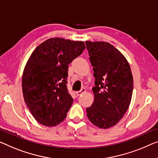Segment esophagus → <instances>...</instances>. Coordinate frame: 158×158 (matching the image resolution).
Segmentation results:
<instances>
[{
  "label": "esophagus",
  "instance_id": "obj_1",
  "mask_svg": "<svg viewBox=\"0 0 158 158\" xmlns=\"http://www.w3.org/2000/svg\"><path fill=\"white\" fill-rule=\"evenodd\" d=\"M85 92H86V89H82L81 91H77V92H76V95H77V96H81L82 94H84V93H85Z\"/></svg>",
  "mask_w": 158,
  "mask_h": 158
}]
</instances>
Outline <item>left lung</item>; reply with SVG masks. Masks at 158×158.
Here are the masks:
<instances>
[{
	"label": "left lung",
	"instance_id": "8db88e82",
	"mask_svg": "<svg viewBox=\"0 0 158 158\" xmlns=\"http://www.w3.org/2000/svg\"><path fill=\"white\" fill-rule=\"evenodd\" d=\"M89 60L94 67V101L86 109L94 126L109 128L118 123L131 102L133 78L126 58L106 42L86 41Z\"/></svg>",
	"mask_w": 158,
	"mask_h": 158
}]
</instances>
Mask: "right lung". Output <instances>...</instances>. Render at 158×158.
<instances>
[{"label":"right lung","instance_id":"1","mask_svg":"<svg viewBox=\"0 0 158 158\" xmlns=\"http://www.w3.org/2000/svg\"><path fill=\"white\" fill-rule=\"evenodd\" d=\"M86 48L84 42L49 38L35 48L23 74L25 102L35 119L55 126L65 119L73 103L67 88L68 67Z\"/></svg>","mask_w":158,"mask_h":158}]
</instances>
